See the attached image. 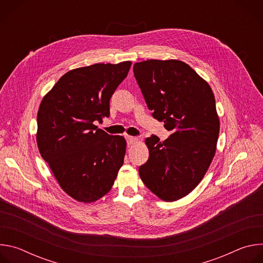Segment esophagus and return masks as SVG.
<instances>
[{"mask_svg":"<svg viewBox=\"0 0 263 263\" xmlns=\"http://www.w3.org/2000/svg\"><path fill=\"white\" fill-rule=\"evenodd\" d=\"M126 138H127V142H128V144H135V143L137 142V140H138V138H137V137L130 136V135H127V136H126Z\"/></svg>","mask_w":263,"mask_h":263,"instance_id":"obj_1","label":"esophagus"}]
</instances>
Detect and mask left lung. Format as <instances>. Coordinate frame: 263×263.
<instances>
[{"mask_svg": "<svg viewBox=\"0 0 263 263\" xmlns=\"http://www.w3.org/2000/svg\"><path fill=\"white\" fill-rule=\"evenodd\" d=\"M133 71L153 117L172 131L164 141L145 138L148 159L139 176L160 200L174 202L196 189L215 155L219 119L214 95L206 80L177 59L136 62Z\"/></svg>", "mask_w": 263, "mask_h": 263, "instance_id": "8db88e82", "label": "left lung"}]
</instances>
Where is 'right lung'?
Instances as JSON below:
<instances>
[{
	"label": "right lung",
	"mask_w": 263,
	"mask_h": 263,
	"mask_svg": "<svg viewBox=\"0 0 263 263\" xmlns=\"http://www.w3.org/2000/svg\"><path fill=\"white\" fill-rule=\"evenodd\" d=\"M131 64L71 69L41 102L37 146L62 191L78 202L92 203L108 194L124 163L125 137L109 135L93 123L110 116L111 96Z\"/></svg>",
	"instance_id": "add662e5"
}]
</instances>
